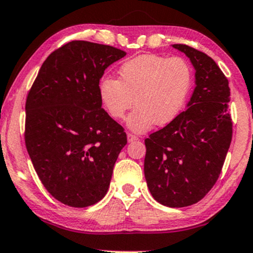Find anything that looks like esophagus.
<instances>
[{
    "label": "esophagus",
    "mask_w": 253,
    "mask_h": 253,
    "mask_svg": "<svg viewBox=\"0 0 253 253\" xmlns=\"http://www.w3.org/2000/svg\"><path fill=\"white\" fill-rule=\"evenodd\" d=\"M137 139H138V137H137V136L132 135V133H127V142H129V143L135 142V141H137Z\"/></svg>",
    "instance_id": "34e87169"
}]
</instances>
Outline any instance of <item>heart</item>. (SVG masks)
<instances>
[{
  "mask_svg": "<svg viewBox=\"0 0 253 253\" xmlns=\"http://www.w3.org/2000/svg\"><path fill=\"white\" fill-rule=\"evenodd\" d=\"M120 80L104 77L98 83V96L112 118L122 120L126 111V126L137 133L148 131L156 123H170L183 110L192 85V69L183 57L168 58L144 54L121 65Z\"/></svg>",
  "mask_w": 253,
  "mask_h": 253,
  "instance_id": "b5f03b06",
  "label": "heart"
}]
</instances>
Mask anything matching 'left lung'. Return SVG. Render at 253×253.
<instances>
[{"label": "left lung", "instance_id": "obj_1", "mask_svg": "<svg viewBox=\"0 0 253 253\" xmlns=\"http://www.w3.org/2000/svg\"><path fill=\"white\" fill-rule=\"evenodd\" d=\"M196 88L185 110L145 139L144 176L152 197L169 208L201 201L216 184L232 139L229 81L216 62L185 44Z\"/></svg>", "mask_w": 253, "mask_h": 253}]
</instances>
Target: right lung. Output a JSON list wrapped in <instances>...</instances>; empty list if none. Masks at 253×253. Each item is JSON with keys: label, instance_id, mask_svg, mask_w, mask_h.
<instances>
[{"label": "right lung", "instance_id": "right-lung-1", "mask_svg": "<svg viewBox=\"0 0 253 253\" xmlns=\"http://www.w3.org/2000/svg\"><path fill=\"white\" fill-rule=\"evenodd\" d=\"M126 55L111 45L71 41L46 57L28 93V154L44 188L65 205H93L110 185L126 133L102 109L98 83Z\"/></svg>", "mask_w": 253, "mask_h": 253}]
</instances>
